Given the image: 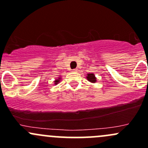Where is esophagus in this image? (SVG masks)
I'll return each instance as SVG.
<instances>
[{
  "label": "esophagus",
  "mask_w": 148,
  "mask_h": 148,
  "mask_svg": "<svg viewBox=\"0 0 148 148\" xmlns=\"http://www.w3.org/2000/svg\"><path fill=\"white\" fill-rule=\"evenodd\" d=\"M77 69H76V68H75V69L73 70V72H77Z\"/></svg>",
  "instance_id": "34e87169"
}]
</instances>
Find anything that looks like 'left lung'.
Wrapping results in <instances>:
<instances>
[{"label":"left lung","mask_w":148,"mask_h":148,"mask_svg":"<svg viewBox=\"0 0 148 148\" xmlns=\"http://www.w3.org/2000/svg\"><path fill=\"white\" fill-rule=\"evenodd\" d=\"M86 77H87V80L90 81V82H96L97 78H96V77H95V74H93V73H88V74H87V75Z\"/></svg>","instance_id":"8db88e82"}]
</instances>
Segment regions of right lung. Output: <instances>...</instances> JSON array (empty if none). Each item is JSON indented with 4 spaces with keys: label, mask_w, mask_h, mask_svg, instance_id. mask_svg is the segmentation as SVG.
<instances>
[{
    "label": "right lung",
    "mask_w": 148,
    "mask_h": 148,
    "mask_svg": "<svg viewBox=\"0 0 148 148\" xmlns=\"http://www.w3.org/2000/svg\"><path fill=\"white\" fill-rule=\"evenodd\" d=\"M60 79H61V78H58V79H57V80H55V81H54V82H55V83H54V84H55V85H57V84H58V82H60V81H59V80H60Z\"/></svg>",
    "instance_id": "add662e5"
}]
</instances>
